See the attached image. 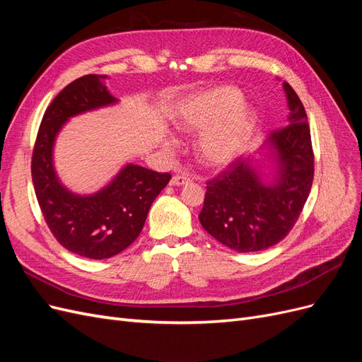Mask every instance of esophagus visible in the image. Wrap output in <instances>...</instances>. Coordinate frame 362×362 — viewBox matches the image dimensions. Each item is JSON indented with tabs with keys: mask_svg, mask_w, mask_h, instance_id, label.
Instances as JSON below:
<instances>
[{
	"mask_svg": "<svg viewBox=\"0 0 362 362\" xmlns=\"http://www.w3.org/2000/svg\"><path fill=\"white\" fill-rule=\"evenodd\" d=\"M192 180L187 177V175H175V177L170 180V185H184V184H189Z\"/></svg>",
	"mask_w": 362,
	"mask_h": 362,
	"instance_id": "1",
	"label": "esophagus"
}]
</instances>
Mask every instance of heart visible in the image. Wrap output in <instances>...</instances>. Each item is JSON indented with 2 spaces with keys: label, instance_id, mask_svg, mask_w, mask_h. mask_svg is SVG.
Returning a JSON list of instances; mask_svg holds the SVG:
<instances>
[{
  "label": "heart",
  "instance_id": "obj_1",
  "mask_svg": "<svg viewBox=\"0 0 362 362\" xmlns=\"http://www.w3.org/2000/svg\"><path fill=\"white\" fill-rule=\"evenodd\" d=\"M234 86H214L184 96L173 108V124L182 133H202L196 154L202 164L222 169L238 158L257 127V112ZM168 137L164 146L173 148Z\"/></svg>",
  "mask_w": 362,
  "mask_h": 362
}]
</instances>
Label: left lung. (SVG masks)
I'll return each instance as SVG.
<instances>
[{
	"label": "left lung",
	"mask_w": 362,
	"mask_h": 362,
	"mask_svg": "<svg viewBox=\"0 0 362 362\" xmlns=\"http://www.w3.org/2000/svg\"><path fill=\"white\" fill-rule=\"evenodd\" d=\"M288 125L267 137L254 156L240 157L208 181L199 222L226 247L247 254L279 243L308 199L314 156L299 96L282 83Z\"/></svg>",
	"instance_id": "obj_1"
}]
</instances>
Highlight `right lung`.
Here are the masks:
<instances>
[{
  "label": "right lung",
  "instance_id": "right-lung-1",
  "mask_svg": "<svg viewBox=\"0 0 362 362\" xmlns=\"http://www.w3.org/2000/svg\"><path fill=\"white\" fill-rule=\"evenodd\" d=\"M107 75H84L54 98L43 115L31 160V178L43 217L57 242L90 259H104L127 249L144 229L149 208L170 181L128 163L113 180L90 194L64 185L54 168V146L71 117L119 103L108 92Z\"/></svg>",
  "mask_w": 362,
  "mask_h": 362
}]
</instances>
